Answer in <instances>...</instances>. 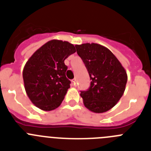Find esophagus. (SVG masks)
<instances>
[{
	"label": "esophagus",
	"instance_id": "34e87169",
	"mask_svg": "<svg viewBox=\"0 0 151 151\" xmlns=\"http://www.w3.org/2000/svg\"><path fill=\"white\" fill-rule=\"evenodd\" d=\"M72 82H73V85H74V86H76V78H74V79L72 81Z\"/></svg>",
	"mask_w": 151,
	"mask_h": 151
}]
</instances>
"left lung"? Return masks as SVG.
Masks as SVG:
<instances>
[{
    "instance_id": "obj_1",
    "label": "left lung",
    "mask_w": 151,
    "mask_h": 151,
    "mask_svg": "<svg viewBox=\"0 0 151 151\" xmlns=\"http://www.w3.org/2000/svg\"><path fill=\"white\" fill-rule=\"evenodd\" d=\"M76 47L91 80L89 88L80 94L84 105L94 113L108 111L123 95L128 79L126 71L106 47L86 43Z\"/></svg>"
}]
</instances>
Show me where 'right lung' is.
Segmentation results:
<instances>
[{
  "mask_svg": "<svg viewBox=\"0 0 151 151\" xmlns=\"http://www.w3.org/2000/svg\"><path fill=\"white\" fill-rule=\"evenodd\" d=\"M73 44L51 40L36 50L22 72L26 94L37 107L50 111L61 104L71 82L66 78L64 60L74 54Z\"/></svg>",
  "mask_w": 151,
  "mask_h": 151,
  "instance_id": "1",
  "label": "right lung"
}]
</instances>
